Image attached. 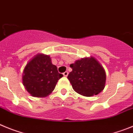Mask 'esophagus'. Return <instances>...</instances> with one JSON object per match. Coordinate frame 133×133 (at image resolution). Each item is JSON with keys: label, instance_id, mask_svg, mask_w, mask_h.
I'll return each mask as SVG.
<instances>
[{"label": "esophagus", "instance_id": "1", "mask_svg": "<svg viewBox=\"0 0 133 133\" xmlns=\"http://www.w3.org/2000/svg\"><path fill=\"white\" fill-rule=\"evenodd\" d=\"M63 75H64V76H65V77H67L68 75V71H65V72L63 74Z\"/></svg>", "mask_w": 133, "mask_h": 133}]
</instances>
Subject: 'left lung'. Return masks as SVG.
<instances>
[{
  "mask_svg": "<svg viewBox=\"0 0 133 133\" xmlns=\"http://www.w3.org/2000/svg\"><path fill=\"white\" fill-rule=\"evenodd\" d=\"M72 71L68 79L73 89L85 97L98 95L105 88L106 74L101 64L94 57L81 58L71 64Z\"/></svg>",
  "mask_w": 133,
  "mask_h": 133,
  "instance_id": "left-lung-1",
  "label": "left lung"
}]
</instances>
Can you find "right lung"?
Wrapping results in <instances>:
<instances>
[{
  "label": "right lung",
  "instance_id": "obj_1",
  "mask_svg": "<svg viewBox=\"0 0 133 133\" xmlns=\"http://www.w3.org/2000/svg\"><path fill=\"white\" fill-rule=\"evenodd\" d=\"M63 75L52 63L48 55L38 54L27 63L22 74V83L35 97H45L52 93Z\"/></svg>",
  "mask_w": 133,
  "mask_h": 133
}]
</instances>
